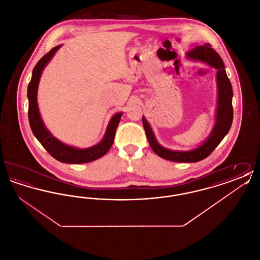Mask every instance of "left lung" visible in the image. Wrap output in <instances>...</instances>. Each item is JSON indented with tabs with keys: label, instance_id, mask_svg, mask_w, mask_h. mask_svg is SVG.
I'll return each mask as SVG.
<instances>
[{
	"label": "left lung",
	"instance_id": "8db88e82",
	"mask_svg": "<svg viewBox=\"0 0 260 260\" xmlns=\"http://www.w3.org/2000/svg\"><path fill=\"white\" fill-rule=\"evenodd\" d=\"M187 57L206 62L210 66L217 69V87H218V106H217V115L216 123L210 134L209 139L201 145L199 148L179 152L172 151L169 149L164 148L157 142L154 134L150 127L148 123L144 118H142V124L145 129L146 137L148 139L149 144L152 150L162 159L169 161H177V162H196L202 161L209 157L212 151L218 146L222 141L224 136H226L232 125L233 122V106H232V98L233 90L231 83L226 75L225 66L219 54L211 48L210 44H205L204 46H197L192 50L187 51Z\"/></svg>",
	"mask_w": 260,
	"mask_h": 260
}]
</instances>
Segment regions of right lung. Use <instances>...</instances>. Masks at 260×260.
I'll use <instances>...</instances> for the list:
<instances>
[{"label":"right lung","mask_w":260,"mask_h":260,"mask_svg":"<svg viewBox=\"0 0 260 260\" xmlns=\"http://www.w3.org/2000/svg\"><path fill=\"white\" fill-rule=\"evenodd\" d=\"M60 46H57L50 50L47 54H45L39 61L33 69L32 78L28 86V119L31 129L36 136L39 142L44 146L51 157L55 160L66 162V164H85L89 161H95L102 156H104L109 149L111 148L115 133L118 124L120 123L122 113L116 114L110 121L109 125L107 127L106 134L102 141L98 145L87 149H77L61 143L55 137L50 135L49 131L45 127L43 121L41 119L37 104V89L38 84L40 81V77L42 71L44 70L47 63L50 61V58L53 54L58 50Z\"/></svg>","instance_id":"right-lung-1"}]
</instances>
